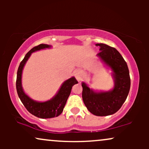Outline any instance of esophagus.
Instances as JSON below:
<instances>
[{
  "label": "esophagus",
  "mask_w": 149,
  "mask_h": 149,
  "mask_svg": "<svg viewBox=\"0 0 149 149\" xmlns=\"http://www.w3.org/2000/svg\"><path fill=\"white\" fill-rule=\"evenodd\" d=\"M73 73H74L75 77H76V78L78 80V81H80V80H82V78H83V72L82 70L76 69Z\"/></svg>",
  "instance_id": "1"
}]
</instances>
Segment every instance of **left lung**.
<instances>
[{"label":"left lung","instance_id":"1","mask_svg":"<svg viewBox=\"0 0 149 149\" xmlns=\"http://www.w3.org/2000/svg\"><path fill=\"white\" fill-rule=\"evenodd\" d=\"M100 52L97 54L108 68L112 71L114 86L109 91H95L83 82V102L88 110L97 116H107L115 113L125 102L130 89V77L126 61L114 47L104 43H97Z\"/></svg>","mask_w":149,"mask_h":149}]
</instances>
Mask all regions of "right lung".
<instances>
[{
    "mask_svg": "<svg viewBox=\"0 0 149 149\" xmlns=\"http://www.w3.org/2000/svg\"><path fill=\"white\" fill-rule=\"evenodd\" d=\"M52 46L47 44H40L33 47L29 52H27L23 60L21 61L17 74L16 88L20 100L30 113L40 118H51L57 117L60 115L64 110L65 104L69 98L72 87L78 83V81L75 77H71L69 79L65 80L61 84L57 94L52 99L46 102H37L31 98L25 93L22 84V71L25 64L33 52L40 49L50 48Z\"/></svg>",
    "mask_w": 149,
    "mask_h": 149,
    "instance_id": "obj_1",
    "label": "right lung"
}]
</instances>
